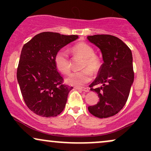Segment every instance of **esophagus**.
Masks as SVG:
<instances>
[{"mask_svg": "<svg viewBox=\"0 0 151 151\" xmlns=\"http://www.w3.org/2000/svg\"><path fill=\"white\" fill-rule=\"evenodd\" d=\"M76 89L79 90V91H85V92H88L89 91V89L87 87H76Z\"/></svg>", "mask_w": 151, "mask_h": 151, "instance_id": "34e87169", "label": "esophagus"}]
</instances>
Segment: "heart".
<instances>
[{
  "mask_svg": "<svg viewBox=\"0 0 151 151\" xmlns=\"http://www.w3.org/2000/svg\"><path fill=\"white\" fill-rule=\"evenodd\" d=\"M74 56L83 58L79 72H74L69 74L65 79L67 84L73 86H81L89 82L92 78V73L96 74L101 67L100 58L94 54V50L86 42H79L72 46L71 49ZM54 62L56 68L63 74L70 72L71 64L69 55L65 50H60L55 54Z\"/></svg>",
  "mask_w": 151,
  "mask_h": 151,
  "instance_id": "heart-1",
  "label": "heart"
}]
</instances>
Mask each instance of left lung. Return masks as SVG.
I'll return each instance as SVG.
<instances>
[{
    "mask_svg": "<svg viewBox=\"0 0 151 151\" xmlns=\"http://www.w3.org/2000/svg\"><path fill=\"white\" fill-rule=\"evenodd\" d=\"M87 39L101 50L104 60L97 77L89 85L99 101L88 110L101 119L113 116L126 104L134 79L132 52L121 39L111 35H94Z\"/></svg>",
    "mask_w": 151,
    "mask_h": 151,
    "instance_id": "left-lung-1",
    "label": "left lung"
}]
</instances>
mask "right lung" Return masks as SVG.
<instances>
[{
    "label": "right lung",
    "instance_id": "obj_1",
    "mask_svg": "<svg viewBox=\"0 0 151 151\" xmlns=\"http://www.w3.org/2000/svg\"><path fill=\"white\" fill-rule=\"evenodd\" d=\"M78 37L74 35L43 32L23 45L17 79L25 104L37 115L57 116L65 109L68 93L73 87L64 84L54 58L57 52Z\"/></svg>",
    "mask_w": 151,
    "mask_h": 151
}]
</instances>
